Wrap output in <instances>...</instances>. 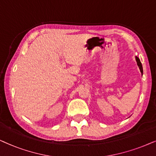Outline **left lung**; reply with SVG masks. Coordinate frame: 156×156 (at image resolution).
<instances>
[{
    "label": "left lung",
    "instance_id": "left-lung-1",
    "mask_svg": "<svg viewBox=\"0 0 156 156\" xmlns=\"http://www.w3.org/2000/svg\"><path fill=\"white\" fill-rule=\"evenodd\" d=\"M136 60L137 64H138V67H139V69H140V73H142V75H143V66H142V64H141V63H140V59H139L137 57V56H136Z\"/></svg>",
    "mask_w": 156,
    "mask_h": 156
}]
</instances>
